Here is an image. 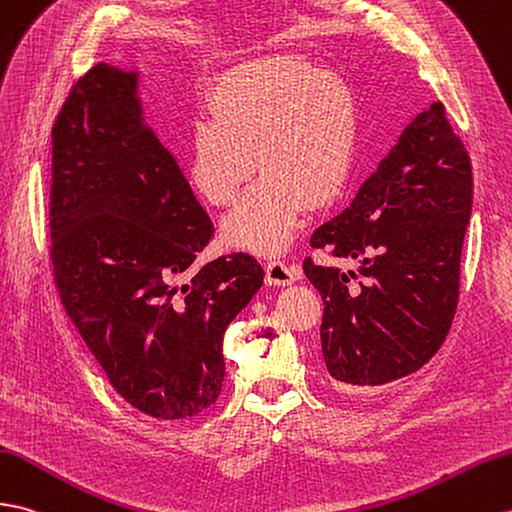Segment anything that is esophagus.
Segmentation results:
<instances>
[{
	"mask_svg": "<svg viewBox=\"0 0 512 512\" xmlns=\"http://www.w3.org/2000/svg\"><path fill=\"white\" fill-rule=\"evenodd\" d=\"M296 279H299V272H296L292 266L283 264V261H268L266 264L268 285H279V288H285V285H292Z\"/></svg>",
	"mask_w": 512,
	"mask_h": 512,
	"instance_id": "34e87169",
	"label": "esophagus"
}]
</instances>
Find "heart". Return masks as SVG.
<instances>
[{
  "instance_id": "obj_1",
  "label": "heart",
  "mask_w": 512,
  "mask_h": 512,
  "mask_svg": "<svg viewBox=\"0 0 512 512\" xmlns=\"http://www.w3.org/2000/svg\"><path fill=\"white\" fill-rule=\"evenodd\" d=\"M205 113L209 124L189 133L187 185L202 202L227 209L257 168V183L222 222V242L281 255L307 207H329L349 181L358 146L353 89L303 56L270 54L224 71Z\"/></svg>"
}]
</instances>
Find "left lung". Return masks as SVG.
I'll return each mask as SVG.
<instances>
[{"label":"left lung","mask_w":512,"mask_h":512,"mask_svg":"<svg viewBox=\"0 0 512 512\" xmlns=\"http://www.w3.org/2000/svg\"><path fill=\"white\" fill-rule=\"evenodd\" d=\"M467 148L434 102L403 130L351 207L312 235V248L358 264L316 266L305 277L323 296L320 351L340 390L406 377L441 349L454 320L462 240L471 218Z\"/></svg>","instance_id":"obj_1"}]
</instances>
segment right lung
<instances>
[{
	"label": "right lung",
	"mask_w": 512,
	"mask_h": 512,
	"mask_svg": "<svg viewBox=\"0 0 512 512\" xmlns=\"http://www.w3.org/2000/svg\"><path fill=\"white\" fill-rule=\"evenodd\" d=\"M50 229L65 312L113 388L165 421L207 410L224 331L264 270L246 253L194 266L213 227L146 122L139 71L100 63L69 93L52 128Z\"/></svg>",
	"instance_id": "right-lung-1"
}]
</instances>
